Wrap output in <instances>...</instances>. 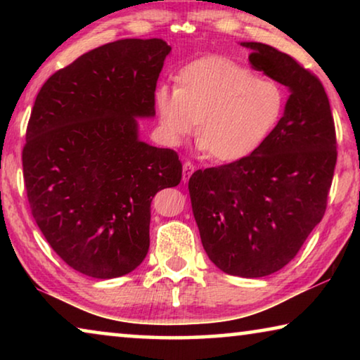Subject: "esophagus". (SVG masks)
I'll use <instances>...</instances> for the list:
<instances>
[{
    "mask_svg": "<svg viewBox=\"0 0 360 360\" xmlns=\"http://www.w3.org/2000/svg\"><path fill=\"white\" fill-rule=\"evenodd\" d=\"M193 172H195V165H193V163L186 162L184 165H182V182H187Z\"/></svg>",
    "mask_w": 360,
    "mask_h": 360,
    "instance_id": "34e87169",
    "label": "esophagus"
}]
</instances>
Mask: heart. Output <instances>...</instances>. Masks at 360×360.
<instances>
[{"mask_svg":"<svg viewBox=\"0 0 360 360\" xmlns=\"http://www.w3.org/2000/svg\"><path fill=\"white\" fill-rule=\"evenodd\" d=\"M176 82L178 87L162 84L154 92L163 141L178 146L198 125L202 149L217 162L252 155L281 117V87L231 58L195 60L178 72Z\"/></svg>","mask_w":360,"mask_h":360,"instance_id":"heart-1","label":"heart"}]
</instances>
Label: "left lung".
Returning <instances> with one entry per match:
<instances>
[{"label": "left lung", "mask_w": 360, "mask_h": 360, "mask_svg": "<svg viewBox=\"0 0 360 360\" xmlns=\"http://www.w3.org/2000/svg\"><path fill=\"white\" fill-rule=\"evenodd\" d=\"M249 63L289 90L283 117L243 160L195 172L188 193L210 260L227 275L262 278L281 270L321 222L337 139L321 81L288 53L262 42Z\"/></svg>", "instance_id": "8db88e82"}]
</instances>
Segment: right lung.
<instances>
[{
    "instance_id": "add662e5",
    "label": "right lung",
    "mask_w": 360,
    "mask_h": 360,
    "mask_svg": "<svg viewBox=\"0 0 360 360\" xmlns=\"http://www.w3.org/2000/svg\"><path fill=\"white\" fill-rule=\"evenodd\" d=\"M172 52L163 39L96 47L47 79L23 148L30 208L62 260L82 275L124 276L149 251L152 197L181 182L178 154L139 139Z\"/></svg>"
}]
</instances>
